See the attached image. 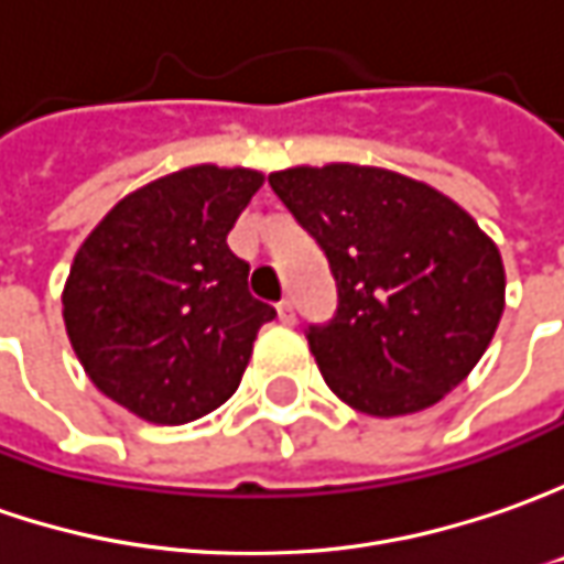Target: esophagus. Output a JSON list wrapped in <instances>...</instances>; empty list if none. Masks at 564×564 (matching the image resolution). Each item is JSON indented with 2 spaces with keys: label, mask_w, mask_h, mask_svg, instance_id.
Wrapping results in <instances>:
<instances>
[{
  "label": "esophagus",
  "mask_w": 564,
  "mask_h": 564,
  "mask_svg": "<svg viewBox=\"0 0 564 564\" xmlns=\"http://www.w3.org/2000/svg\"><path fill=\"white\" fill-rule=\"evenodd\" d=\"M278 321H281V324H296V308H293V302H281V305H278Z\"/></svg>",
  "instance_id": "obj_1"
}]
</instances>
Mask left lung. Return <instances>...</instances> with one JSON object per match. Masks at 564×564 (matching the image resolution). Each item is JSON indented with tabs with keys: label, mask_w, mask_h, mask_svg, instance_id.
Returning <instances> with one entry per match:
<instances>
[{
	"label": "left lung",
	"mask_w": 564,
	"mask_h": 564,
	"mask_svg": "<svg viewBox=\"0 0 564 564\" xmlns=\"http://www.w3.org/2000/svg\"><path fill=\"white\" fill-rule=\"evenodd\" d=\"M268 184L330 262L337 312L305 337L346 405L412 415L471 375L506 308V271L462 205L346 162L274 171Z\"/></svg>",
	"instance_id": "1"
}]
</instances>
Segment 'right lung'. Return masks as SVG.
Wrapping results in <instances>:
<instances>
[{"mask_svg":"<svg viewBox=\"0 0 564 564\" xmlns=\"http://www.w3.org/2000/svg\"><path fill=\"white\" fill-rule=\"evenodd\" d=\"M264 177L196 165L133 189L93 227L62 293L89 380L152 424H186L237 393L274 308L227 246Z\"/></svg>","mask_w":564,"mask_h":564,"instance_id":"right-lung-1","label":"right lung"}]
</instances>
